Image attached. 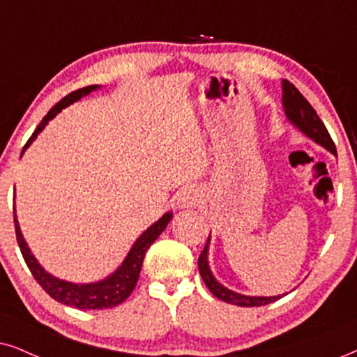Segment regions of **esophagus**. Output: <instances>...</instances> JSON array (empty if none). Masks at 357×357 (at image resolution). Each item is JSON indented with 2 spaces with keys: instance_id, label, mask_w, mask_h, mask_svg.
Instances as JSON below:
<instances>
[{
  "instance_id": "esophagus-1",
  "label": "esophagus",
  "mask_w": 357,
  "mask_h": 357,
  "mask_svg": "<svg viewBox=\"0 0 357 357\" xmlns=\"http://www.w3.org/2000/svg\"><path fill=\"white\" fill-rule=\"evenodd\" d=\"M197 202V194L194 191H188V192H183V196L179 197V204L183 207H188V206H196Z\"/></svg>"
}]
</instances>
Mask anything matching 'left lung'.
Masks as SVG:
<instances>
[{"label":"left lung","instance_id":"obj_1","mask_svg":"<svg viewBox=\"0 0 357 357\" xmlns=\"http://www.w3.org/2000/svg\"><path fill=\"white\" fill-rule=\"evenodd\" d=\"M282 103L283 108H285L287 120L290 121L295 128H298L306 138L313 139L314 143H318L319 146H323L324 150H328L336 156L335 142L329 137L326 126H324L323 121L319 120L318 114L314 112V108L310 105V102L298 92V89L288 82V80H282ZM209 243L211 234L206 242L204 250L201 252L199 260H197V267H199V273L202 280H204L206 287L209 288L212 295L218 296L219 300L236 306H264L273 303V301L282 298L283 295H287V293H283V295L277 296H250L229 290L227 287H224L222 283L218 282V278H215L211 272L209 260H207V255H209Z\"/></svg>","mask_w":357,"mask_h":357}]
</instances>
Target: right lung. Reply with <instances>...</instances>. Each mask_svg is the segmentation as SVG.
Returning a JSON list of instances; mask_svg holds the SVG:
<instances>
[{
	"mask_svg": "<svg viewBox=\"0 0 357 357\" xmlns=\"http://www.w3.org/2000/svg\"><path fill=\"white\" fill-rule=\"evenodd\" d=\"M97 89H100V85H90V87L79 89L62 98L59 103H56V105L49 110V114L44 116L43 121L38 125V128L34 130L33 137L28 139V143H26L24 148H22V153L28 150L31 143H33L34 139L38 138V135L43 132L44 126H46L49 121H51L54 116L62 110V108L72 105V103L80 100V98L89 96V93H92L93 90ZM13 214H15L16 238H17V243H20L21 254L24 257L26 265L29 267L31 273H33V277L36 278V282L44 288V291H46L49 296H52V298L59 301V303L67 305V306H75V308L79 310H105V308H114V306H119L120 303H123V301L130 296V293L133 291L135 285H137L139 270H142V264H143V259H145L146 250L150 249L151 243L160 237V234L165 231L169 220L173 219V212L168 211L166 214L161 215L155 224H151L150 227H148L146 231L143 232L137 241H135L132 249H130L123 261L120 264V267L116 268L114 273H110L103 280H98V282L74 283V282H67V280L57 278L49 272H46V268H44L38 261V259L33 255V252H31V249L28 247V242L24 241L20 222H17L16 207Z\"/></svg>",
	"mask_w": 357,
	"mask_h": 357,
	"instance_id": "right-lung-1",
	"label": "right lung"
}]
</instances>
